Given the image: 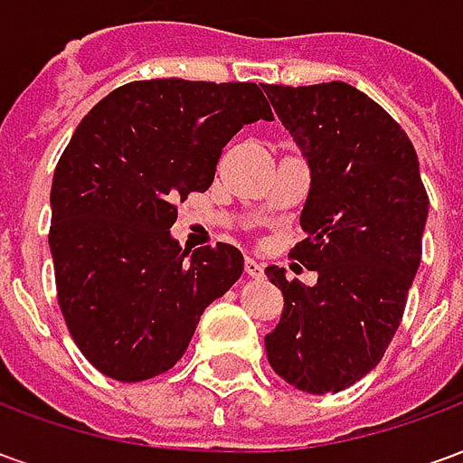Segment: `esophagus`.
Returning <instances> with one entry per match:
<instances>
[{
	"instance_id": "esophagus-1",
	"label": "esophagus",
	"mask_w": 463,
	"mask_h": 463,
	"mask_svg": "<svg viewBox=\"0 0 463 463\" xmlns=\"http://www.w3.org/2000/svg\"><path fill=\"white\" fill-rule=\"evenodd\" d=\"M245 275H248V278H255V280H260L262 278L260 262L252 260V258H245Z\"/></svg>"
}]
</instances>
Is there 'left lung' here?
<instances>
[{
  "label": "left lung",
  "instance_id": "8db88e82",
  "mask_svg": "<svg viewBox=\"0 0 463 463\" xmlns=\"http://www.w3.org/2000/svg\"><path fill=\"white\" fill-rule=\"evenodd\" d=\"M310 165L305 241L290 250L317 282L265 275L285 298L268 362L310 394L352 387L384 357L421 260L429 198L417 151L392 116L345 81L265 86Z\"/></svg>",
  "mask_w": 463,
  "mask_h": 463
}]
</instances>
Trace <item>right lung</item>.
Listing matches in <instances>:
<instances>
[{"label": "right lung", "instance_id": "right-lung-1", "mask_svg": "<svg viewBox=\"0 0 463 463\" xmlns=\"http://www.w3.org/2000/svg\"><path fill=\"white\" fill-rule=\"evenodd\" d=\"M272 121L258 84L131 81L81 118L56 163V292L76 347L118 382L158 377L188 349L203 310L242 275L228 242L183 250L175 203L211 188L225 143Z\"/></svg>", "mask_w": 463, "mask_h": 463}]
</instances>
